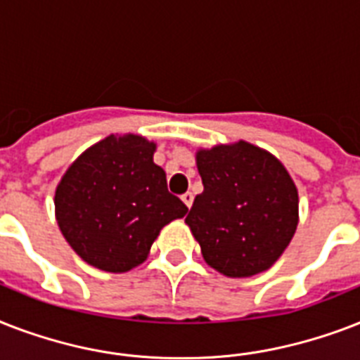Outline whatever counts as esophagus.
<instances>
[{"mask_svg": "<svg viewBox=\"0 0 360 360\" xmlns=\"http://www.w3.org/2000/svg\"><path fill=\"white\" fill-rule=\"evenodd\" d=\"M181 200H183V202H185L186 207L191 209L192 202H194V196H192V192H185V194H183V196H181Z\"/></svg>", "mask_w": 360, "mask_h": 360, "instance_id": "esophagus-1", "label": "esophagus"}]
</instances>
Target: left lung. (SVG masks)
Here are the masks:
<instances>
[{"label":"left lung","instance_id":"obj_1","mask_svg":"<svg viewBox=\"0 0 360 360\" xmlns=\"http://www.w3.org/2000/svg\"><path fill=\"white\" fill-rule=\"evenodd\" d=\"M196 164L203 192L185 222L203 259L231 278L271 267L297 230L299 196L290 174L246 141L202 149Z\"/></svg>","mask_w":360,"mask_h":360}]
</instances>
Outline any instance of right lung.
Returning a JSON list of instances; mask_svg holds the SVG:
<instances>
[{
    "mask_svg": "<svg viewBox=\"0 0 360 360\" xmlns=\"http://www.w3.org/2000/svg\"><path fill=\"white\" fill-rule=\"evenodd\" d=\"M155 143L108 136L67 169L56 191L59 230L89 265L124 273L146 262L164 226L188 211L153 162Z\"/></svg>",
    "mask_w": 360,
    "mask_h": 360,
    "instance_id": "right-lung-1",
    "label": "right lung"
}]
</instances>
